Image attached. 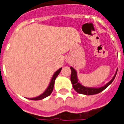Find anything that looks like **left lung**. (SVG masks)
Listing matches in <instances>:
<instances>
[{"label":"left lung","instance_id":"1","mask_svg":"<svg viewBox=\"0 0 124 124\" xmlns=\"http://www.w3.org/2000/svg\"><path fill=\"white\" fill-rule=\"evenodd\" d=\"M70 69H71L70 81H71V83L72 84L73 88L75 89V91L78 92V93L85 94V95H92V94H98V93H99L103 91L104 89H106L113 82V81L115 79V76H116V74L117 73V70L115 75H114V76L113 77V78L110 80L108 83H107L105 86L100 87V88H91V87H86V86H84L83 85H82L79 82L76 70H75L72 67H70Z\"/></svg>","mask_w":124,"mask_h":124}]
</instances>
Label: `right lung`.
Instances as JSON below:
<instances>
[{
  "instance_id": "right-lung-1",
  "label": "right lung",
  "mask_w": 124,
  "mask_h": 124,
  "mask_svg": "<svg viewBox=\"0 0 124 124\" xmlns=\"http://www.w3.org/2000/svg\"><path fill=\"white\" fill-rule=\"evenodd\" d=\"M62 70V67L60 68L59 70H57V71L54 74L52 78V79L50 81V83L49 85L47 87V88L46 89V90L42 94L39 95L37 97L35 98H28V100H42L45 98L47 97L49 95H50V94L52 92L53 89H54V83H55V80L56 78L58 76V75L59 74L60 72Z\"/></svg>"
}]
</instances>
